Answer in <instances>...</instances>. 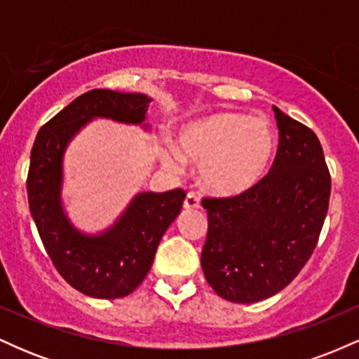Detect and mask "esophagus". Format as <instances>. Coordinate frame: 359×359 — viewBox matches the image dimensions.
Segmentation results:
<instances>
[{
    "label": "esophagus",
    "instance_id": "obj_1",
    "mask_svg": "<svg viewBox=\"0 0 359 359\" xmlns=\"http://www.w3.org/2000/svg\"><path fill=\"white\" fill-rule=\"evenodd\" d=\"M184 208H185V209H199V208H201L199 196H197L196 192H189L187 196H185Z\"/></svg>",
    "mask_w": 359,
    "mask_h": 359
}]
</instances>
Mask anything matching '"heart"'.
<instances>
[{
    "mask_svg": "<svg viewBox=\"0 0 359 359\" xmlns=\"http://www.w3.org/2000/svg\"><path fill=\"white\" fill-rule=\"evenodd\" d=\"M275 150L277 137L269 119L231 111L194 121L179 135L180 155L201 165L203 184L222 196L253 189L269 172ZM165 162L177 168L180 156L170 151Z\"/></svg>",
    "mask_w": 359,
    "mask_h": 359,
    "instance_id": "1",
    "label": "heart"
}]
</instances>
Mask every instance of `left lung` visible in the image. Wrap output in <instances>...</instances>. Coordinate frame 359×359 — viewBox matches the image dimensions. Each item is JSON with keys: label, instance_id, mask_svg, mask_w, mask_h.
Returning a JSON list of instances; mask_svg holds the SVG:
<instances>
[{"label": "left lung", "instance_id": "obj_1", "mask_svg": "<svg viewBox=\"0 0 359 359\" xmlns=\"http://www.w3.org/2000/svg\"><path fill=\"white\" fill-rule=\"evenodd\" d=\"M278 148L250 191L203 197L208 238L201 265L217 295L251 304L299 275L314 253L331 196V174L314 131L273 106Z\"/></svg>", "mask_w": 359, "mask_h": 359}]
</instances>
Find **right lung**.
Masks as SVG:
<instances>
[{
    "label": "right lung",
    "mask_w": 359,
    "mask_h": 359,
    "mask_svg": "<svg viewBox=\"0 0 359 359\" xmlns=\"http://www.w3.org/2000/svg\"><path fill=\"white\" fill-rule=\"evenodd\" d=\"M148 102L145 94L88 90L40 128L32 148L27 192L40 240L65 282L89 297H125L143 282L163 233L182 209L185 191L140 194L113 228L100 236H86L62 211V155L89 119L138 125L145 119Z\"/></svg>",
    "instance_id": "1"
}]
</instances>
